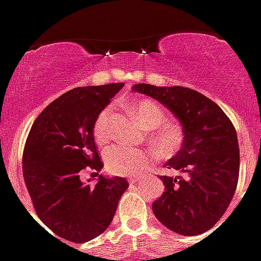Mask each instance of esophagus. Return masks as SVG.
<instances>
[{
    "mask_svg": "<svg viewBox=\"0 0 261 261\" xmlns=\"http://www.w3.org/2000/svg\"><path fill=\"white\" fill-rule=\"evenodd\" d=\"M140 178H130V182L131 184H135V182H139Z\"/></svg>",
    "mask_w": 261,
    "mask_h": 261,
    "instance_id": "esophagus-1",
    "label": "esophagus"
}]
</instances>
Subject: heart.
Listing matches in <instances>:
<instances>
[{
    "label": "heart",
    "mask_w": 261,
    "mask_h": 261,
    "mask_svg": "<svg viewBox=\"0 0 261 261\" xmlns=\"http://www.w3.org/2000/svg\"><path fill=\"white\" fill-rule=\"evenodd\" d=\"M130 112L140 124L151 130V144L162 158H172L182 148L185 143V128L182 123L173 119H167V113L158 102L148 98L134 101ZM112 114L110 106L102 109L93 124V137L96 143H108L112 137ZM156 160V155L151 151L131 148L127 146H113L106 149V168L117 176H135L146 171Z\"/></svg>",
    "instance_id": "b5f03b06"
}]
</instances>
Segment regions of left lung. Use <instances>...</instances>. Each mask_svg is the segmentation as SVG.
<instances>
[{"instance_id": "left-lung-1", "label": "left lung", "mask_w": 261, "mask_h": 261, "mask_svg": "<svg viewBox=\"0 0 261 261\" xmlns=\"http://www.w3.org/2000/svg\"><path fill=\"white\" fill-rule=\"evenodd\" d=\"M134 92L159 101L185 128V143L167 162L184 176H162L165 190L152 203L153 214L181 235L202 234L222 218L239 177V146L234 124L212 99L184 87L137 84Z\"/></svg>"}]
</instances>
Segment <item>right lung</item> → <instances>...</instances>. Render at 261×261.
<instances>
[{
	"instance_id": "add662e5",
	"label": "right lung",
	"mask_w": 261,
	"mask_h": 261,
	"mask_svg": "<svg viewBox=\"0 0 261 261\" xmlns=\"http://www.w3.org/2000/svg\"><path fill=\"white\" fill-rule=\"evenodd\" d=\"M123 83L76 88L49 103L26 139L22 169L40 221L58 237L84 243L101 235L128 182L99 174L94 187L81 182L84 169L103 167L93 137L98 113Z\"/></svg>"
}]
</instances>
